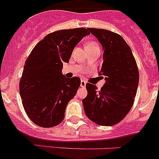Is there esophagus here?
Instances as JSON below:
<instances>
[{
  "mask_svg": "<svg viewBox=\"0 0 159 159\" xmlns=\"http://www.w3.org/2000/svg\"><path fill=\"white\" fill-rule=\"evenodd\" d=\"M86 86V82L84 80H81L80 82V87H84Z\"/></svg>",
  "mask_w": 159,
  "mask_h": 159,
  "instance_id": "1",
  "label": "esophagus"
}]
</instances>
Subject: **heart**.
Returning <instances> with one entry per match:
<instances>
[{"label":"heart","mask_w":159,"mask_h":159,"mask_svg":"<svg viewBox=\"0 0 159 159\" xmlns=\"http://www.w3.org/2000/svg\"><path fill=\"white\" fill-rule=\"evenodd\" d=\"M85 48H86V50H87V49H93V48H98V44L95 43V42L90 41V42L86 43Z\"/></svg>","instance_id":"1"}]
</instances>
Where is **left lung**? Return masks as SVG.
Returning <instances> with one entry per match:
<instances>
[{"label": "left lung", "mask_w": 159, "mask_h": 159, "mask_svg": "<svg viewBox=\"0 0 159 159\" xmlns=\"http://www.w3.org/2000/svg\"><path fill=\"white\" fill-rule=\"evenodd\" d=\"M87 29L102 46L99 75L106 83L99 91L94 84H86L84 111L95 124L112 126L123 120L132 107L139 84L138 67L130 47L120 34L104 29Z\"/></svg>", "instance_id": "1"}]
</instances>
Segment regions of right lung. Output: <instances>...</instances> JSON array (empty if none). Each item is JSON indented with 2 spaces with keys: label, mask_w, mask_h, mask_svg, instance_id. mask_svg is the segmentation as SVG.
<instances>
[{
  "label": "right lung",
  "mask_w": 159,
  "mask_h": 159,
  "mask_svg": "<svg viewBox=\"0 0 159 159\" xmlns=\"http://www.w3.org/2000/svg\"><path fill=\"white\" fill-rule=\"evenodd\" d=\"M88 34V29L80 27L50 33L26 61L20 97L29 118L40 127H54L65 118L66 106L76 94L80 79L66 78L61 72L63 63L69 61L75 46Z\"/></svg>",
  "instance_id": "1"
}]
</instances>
